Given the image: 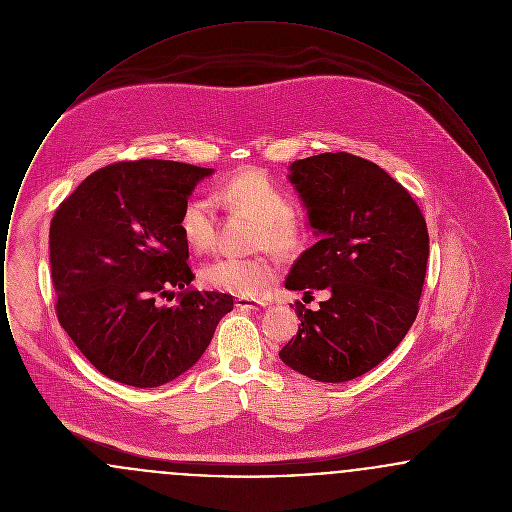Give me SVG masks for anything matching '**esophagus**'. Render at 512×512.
Returning <instances> with one entry per match:
<instances>
[{"mask_svg": "<svg viewBox=\"0 0 512 512\" xmlns=\"http://www.w3.org/2000/svg\"><path fill=\"white\" fill-rule=\"evenodd\" d=\"M236 307H238L240 311H259V309H265L267 303H265V301H257V299L238 297V299H236Z\"/></svg>", "mask_w": 512, "mask_h": 512, "instance_id": "34e87169", "label": "esophagus"}]
</instances>
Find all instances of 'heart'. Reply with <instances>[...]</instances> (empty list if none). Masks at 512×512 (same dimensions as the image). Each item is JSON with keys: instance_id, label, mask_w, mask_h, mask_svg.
<instances>
[{"instance_id": "b5f03b06", "label": "heart", "mask_w": 512, "mask_h": 512, "mask_svg": "<svg viewBox=\"0 0 512 512\" xmlns=\"http://www.w3.org/2000/svg\"><path fill=\"white\" fill-rule=\"evenodd\" d=\"M215 199L236 213L257 220L255 247H267L278 255L297 251L305 236L307 224L292 209L290 195L268 174L261 171L240 172L224 182ZM180 232L184 242L195 251H205L215 242V211L209 199L195 197L186 203L180 215ZM276 276L272 259L257 257H219L201 268V282L220 293L236 297H257Z\"/></svg>"}]
</instances>
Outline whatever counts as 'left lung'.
Here are the masks:
<instances>
[{
  "label": "left lung",
  "mask_w": 512,
  "mask_h": 512,
  "mask_svg": "<svg viewBox=\"0 0 512 512\" xmlns=\"http://www.w3.org/2000/svg\"><path fill=\"white\" fill-rule=\"evenodd\" d=\"M288 178L320 240L293 263L286 288L330 297L317 311L295 303L301 326L280 359L340 384L380 365L413 326L430 253L426 220L388 172L345 151L293 161Z\"/></svg>",
  "instance_id": "8db88e82"
}]
</instances>
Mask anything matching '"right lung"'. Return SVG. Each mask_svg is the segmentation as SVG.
Wrapping results in <instances>:
<instances>
[{"mask_svg": "<svg viewBox=\"0 0 512 512\" xmlns=\"http://www.w3.org/2000/svg\"><path fill=\"white\" fill-rule=\"evenodd\" d=\"M213 169L142 159L92 172L49 226L51 282L59 324L107 378L157 388L199 361L228 293L192 286L180 215ZM178 291L179 303L160 299Z\"/></svg>", "mask_w": 512, "mask_h": 512, "instance_id": "obj_1", "label": "right lung"}]
</instances>
